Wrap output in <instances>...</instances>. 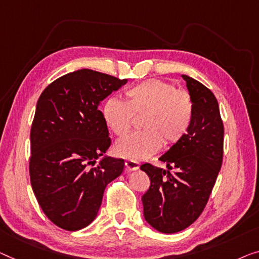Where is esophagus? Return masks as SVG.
Wrapping results in <instances>:
<instances>
[{
  "label": "esophagus",
  "instance_id": "1",
  "mask_svg": "<svg viewBox=\"0 0 259 259\" xmlns=\"http://www.w3.org/2000/svg\"><path fill=\"white\" fill-rule=\"evenodd\" d=\"M125 167L129 171H136V169L140 168V163L136 160H131V159H126L125 160Z\"/></svg>",
  "mask_w": 259,
  "mask_h": 259
}]
</instances>
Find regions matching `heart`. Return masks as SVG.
<instances>
[{"label": "heart", "mask_w": 259, "mask_h": 259, "mask_svg": "<svg viewBox=\"0 0 259 259\" xmlns=\"http://www.w3.org/2000/svg\"><path fill=\"white\" fill-rule=\"evenodd\" d=\"M194 106L190 93L176 90L172 83L148 79L124 92V101L111 98L102 108L108 128L118 137L125 136L134 125V117H141L140 131L119 140L114 151L131 160L148 158L161 145L180 142L190 129Z\"/></svg>", "instance_id": "b5f03b06"}]
</instances>
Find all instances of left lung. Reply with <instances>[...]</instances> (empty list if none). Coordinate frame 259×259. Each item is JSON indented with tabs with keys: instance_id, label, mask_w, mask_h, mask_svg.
I'll list each match as a JSON object with an SVG mask.
<instances>
[{
	"instance_id": "left-lung-1",
	"label": "left lung",
	"mask_w": 259,
	"mask_h": 259,
	"mask_svg": "<svg viewBox=\"0 0 259 259\" xmlns=\"http://www.w3.org/2000/svg\"><path fill=\"white\" fill-rule=\"evenodd\" d=\"M194 113L185 137L159 158L167 171L145 163L150 187L142 196L146 222L164 234L190 227L206 207L222 165L225 128L215 95L198 80L181 75Z\"/></svg>"
}]
</instances>
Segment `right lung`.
<instances>
[{"instance_id": "add662e5", "label": "right lung", "mask_w": 259, "mask_h": 259, "mask_svg": "<svg viewBox=\"0 0 259 259\" xmlns=\"http://www.w3.org/2000/svg\"><path fill=\"white\" fill-rule=\"evenodd\" d=\"M126 81L83 68L58 78L38 99L30 133L31 186L61 229L75 231L94 221L107 185L123 172L124 160L105 156L111 140L99 105Z\"/></svg>"}]
</instances>
